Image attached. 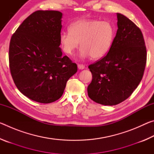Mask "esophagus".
I'll list each match as a JSON object with an SVG mask.
<instances>
[{"label":"esophagus","instance_id":"1","mask_svg":"<svg viewBox=\"0 0 154 154\" xmlns=\"http://www.w3.org/2000/svg\"><path fill=\"white\" fill-rule=\"evenodd\" d=\"M77 66H78V69H81V70H82V69H85V66H84V65H83V64H78Z\"/></svg>","mask_w":154,"mask_h":154}]
</instances>
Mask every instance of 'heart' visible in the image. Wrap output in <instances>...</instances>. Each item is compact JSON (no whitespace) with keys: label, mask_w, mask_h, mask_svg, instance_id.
<instances>
[{"label":"heart","mask_w":154,"mask_h":154,"mask_svg":"<svg viewBox=\"0 0 154 154\" xmlns=\"http://www.w3.org/2000/svg\"><path fill=\"white\" fill-rule=\"evenodd\" d=\"M69 30L62 32L60 36L62 48L65 53L72 56L81 43V58H103L110 50L116 35V28L112 23L98 20L75 21Z\"/></svg>","instance_id":"heart-1"}]
</instances>
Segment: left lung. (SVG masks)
Wrapping results in <instances>:
<instances>
[{
    "label": "left lung",
    "instance_id": "left-lung-1",
    "mask_svg": "<svg viewBox=\"0 0 154 154\" xmlns=\"http://www.w3.org/2000/svg\"><path fill=\"white\" fill-rule=\"evenodd\" d=\"M116 35L108 54L89 65L92 82L88 96L103 105H116L132 94L141 81L147 50L140 28L128 18L117 14Z\"/></svg>",
    "mask_w": 154,
    "mask_h": 154
}]
</instances>
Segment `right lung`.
<instances>
[{"mask_svg": "<svg viewBox=\"0 0 154 154\" xmlns=\"http://www.w3.org/2000/svg\"><path fill=\"white\" fill-rule=\"evenodd\" d=\"M62 14L36 11L24 20L9 44L10 71L15 85L28 98L50 103L63 94L77 66L62 55L60 45Z\"/></svg>", "mask_w": 154, "mask_h": 154, "instance_id": "right-lung-1", "label": "right lung"}]
</instances>
